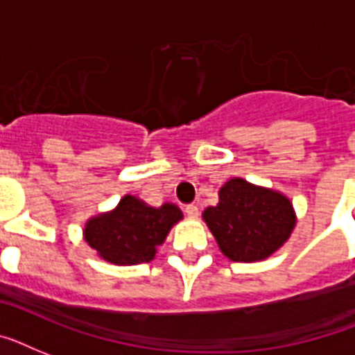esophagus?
I'll return each instance as SVG.
<instances>
[{
  "instance_id": "esophagus-1",
  "label": "esophagus",
  "mask_w": 355,
  "mask_h": 355,
  "mask_svg": "<svg viewBox=\"0 0 355 355\" xmlns=\"http://www.w3.org/2000/svg\"><path fill=\"white\" fill-rule=\"evenodd\" d=\"M186 215L189 218H197L198 217V207L195 206V204H189V206H186Z\"/></svg>"
}]
</instances>
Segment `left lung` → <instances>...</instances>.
<instances>
[{
	"label": "left lung",
	"mask_w": 355,
	"mask_h": 355,
	"mask_svg": "<svg viewBox=\"0 0 355 355\" xmlns=\"http://www.w3.org/2000/svg\"><path fill=\"white\" fill-rule=\"evenodd\" d=\"M220 252L233 262L264 261L292 235L297 215L281 191L241 177L218 189V204L202 213Z\"/></svg>",
	"instance_id": "left-lung-1"
}]
</instances>
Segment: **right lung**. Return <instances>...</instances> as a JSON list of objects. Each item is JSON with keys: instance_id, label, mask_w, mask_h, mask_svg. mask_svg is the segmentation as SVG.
I'll return each instance as SVG.
<instances>
[{"instance_id": "obj_1", "label": "right lung", "mask_w": 355, "mask_h": 355, "mask_svg": "<svg viewBox=\"0 0 355 355\" xmlns=\"http://www.w3.org/2000/svg\"><path fill=\"white\" fill-rule=\"evenodd\" d=\"M182 218L175 204L155 207L132 195H123L114 209L89 218L83 239L103 261L132 266L153 261L169 230Z\"/></svg>"}]
</instances>
